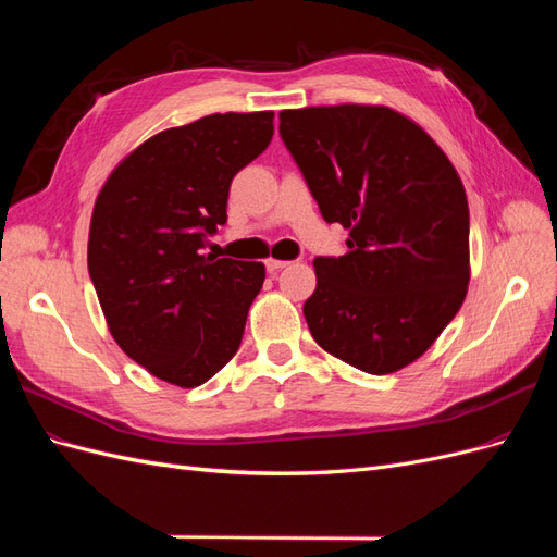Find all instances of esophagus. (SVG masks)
<instances>
[{
    "label": "esophagus",
    "mask_w": 557,
    "mask_h": 557,
    "mask_svg": "<svg viewBox=\"0 0 557 557\" xmlns=\"http://www.w3.org/2000/svg\"><path fill=\"white\" fill-rule=\"evenodd\" d=\"M264 264H267V272H269V274H274V272H278V269H283L285 264H288V260H276V258H269Z\"/></svg>",
    "instance_id": "esophagus-1"
}]
</instances>
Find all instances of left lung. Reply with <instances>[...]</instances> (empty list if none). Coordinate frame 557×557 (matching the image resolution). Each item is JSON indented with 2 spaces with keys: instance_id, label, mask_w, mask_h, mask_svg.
I'll use <instances>...</instances> for the list:
<instances>
[{
  "instance_id": "obj_1",
  "label": "left lung",
  "mask_w": 557,
  "mask_h": 557,
  "mask_svg": "<svg viewBox=\"0 0 557 557\" xmlns=\"http://www.w3.org/2000/svg\"><path fill=\"white\" fill-rule=\"evenodd\" d=\"M283 144L348 252L315 258L305 318L320 348L367 374H393L436 342L469 285L465 185L430 134L395 109L278 113Z\"/></svg>"
}]
</instances>
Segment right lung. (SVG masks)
<instances>
[{
  "label": "right lung",
  "instance_id": "1",
  "mask_svg": "<svg viewBox=\"0 0 557 557\" xmlns=\"http://www.w3.org/2000/svg\"><path fill=\"white\" fill-rule=\"evenodd\" d=\"M274 111L213 113L146 139L97 195L88 272L109 332L150 374L197 387L239 350L262 262L201 256L230 183L272 141Z\"/></svg>",
  "mask_w": 557,
  "mask_h": 557
}]
</instances>
